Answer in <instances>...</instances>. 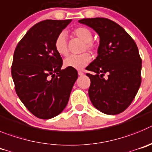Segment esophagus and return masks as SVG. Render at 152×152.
<instances>
[{
	"label": "esophagus",
	"mask_w": 152,
	"mask_h": 152,
	"mask_svg": "<svg viewBox=\"0 0 152 152\" xmlns=\"http://www.w3.org/2000/svg\"><path fill=\"white\" fill-rule=\"evenodd\" d=\"M78 74H79V76H83V75H84V73H83V71H79V72H78Z\"/></svg>",
	"instance_id": "34e87169"
}]
</instances>
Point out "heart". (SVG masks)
Instances as JSON below:
<instances>
[{"label":"heart","mask_w":152,"mask_h":152,"mask_svg":"<svg viewBox=\"0 0 152 152\" xmlns=\"http://www.w3.org/2000/svg\"><path fill=\"white\" fill-rule=\"evenodd\" d=\"M73 34L84 42L83 50H88L89 51L95 50V45L91 42L93 35L89 28L86 27H79L73 30ZM54 48L60 55H67V40L65 32H61L57 35L54 42ZM91 56L88 53H83L79 55H69L64 60V65L67 68L82 69L87 66V64L91 61Z\"/></svg>","instance_id":"obj_1"}]
</instances>
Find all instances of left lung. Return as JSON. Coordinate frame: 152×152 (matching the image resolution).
<instances>
[{"instance_id":"8db88e82","label":"left lung","mask_w":152,"mask_h":152,"mask_svg":"<svg viewBox=\"0 0 152 152\" xmlns=\"http://www.w3.org/2000/svg\"><path fill=\"white\" fill-rule=\"evenodd\" d=\"M79 23L91 27L99 35L98 56L86 69L91 85L88 96L93 106L109 115L129 106L141 85L142 59L130 35L115 22L106 18L83 19ZM107 73L108 78H103Z\"/></svg>"}]
</instances>
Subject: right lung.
<instances>
[{
    "instance_id": "1",
    "label": "right lung",
    "mask_w": 152,
    "mask_h": 152,
    "mask_svg": "<svg viewBox=\"0 0 152 152\" xmlns=\"http://www.w3.org/2000/svg\"><path fill=\"white\" fill-rule=\"evenodd\" d=\"M71 21L48 20L37 23L15 49L11 73L16 92L39 118H53L64 110L78 78L76 69H61L62 57L54 48L57 36Z\"/></svg>"
}]
</instances>
